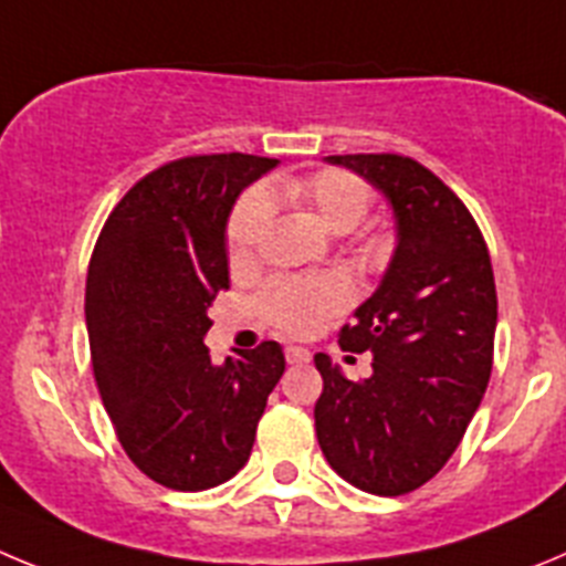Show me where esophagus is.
Instances as JSON below:
<instances>
[{"mask_svg": "<svg viewBox=\"0 0 566 566\" xmlns=\"http://www.w3.org/2000/svg\"><path fill=\"white\" fill-rule=\"evenodd\" d=\"M284 358H287V364H307L310 353L304 346H287V349H284Z\"/></svg>", "mask_w": 566, "mask_h": 566, "instance_id": "1", "label": "esophagus"}]
</instances>
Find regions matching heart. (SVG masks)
<instances>
[{
    "label": "heart",
    "mask_w": 566,
    "mask_h": 566,
    "mask_svg": "<svg viewBox=\"0 0 566 566\" xmlns=\"http://www.w3.org/2000/svg\"><path fill=\"white\" fill-rule=\"evenodd\" d=\"M273 202L307 208L329 233H349L366 220L371 191L360 177L340 169H324L304 177H276L262 191L237 202L228 220V259L233 268H248L256 259ZM349 302V284L340 276L276 279L259 295V310L276 329L307 335L327 315Z\"/></svg>",
    "instance_id": "b5f03b06"
}]
</instances>
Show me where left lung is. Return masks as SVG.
<instances>
[{"mask_svg": "<svg viewBox=\"0 0 566 566\" xmlns=\"http://www.w3.org/2000/svg\"><path fill=\"white\" fill-rule=\"evenodd\" d=\"M375 186L395 213L397 245L378 290L340 329V346L371 353L349 380L324 353L315 369L318 446L340 480L403 496L454 454L491 380L496 284L480 228L460 197L403 155H333Z\"/></svg>", "mask_w": 566, "mask_h": 566, "instance_id": "1", "label": "left lung"}]
</instances>
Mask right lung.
I'll list each match as a JSON object with an SVG mask.
<instances>
[{"label":"right lung","instance_id":"add662e5","mask_svg":"<svg viewBox=\"0 0 566 566\" xmlns=\"http://www.w3.org/2000/svg\"><path fill=\"white\" fill-rule=\"evenodd\" d=\"M279 160L197 155L166 163L112 208L86 273V333L106 415L149 480L222 485L251 457L284 371L276 340L213 364L208 307L228 290L226 228L242 188Z\"/></svg>","mask_w":566,"mask_h":566}]
</instances>
